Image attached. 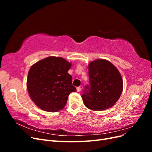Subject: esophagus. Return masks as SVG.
Returning <instances> with one entry per match:
<instances>
[{"mask_svg":"<svg viewBox=\"0 0 152 152\" xmlns=\"http://www.w3.org/2000/svg\"><path fill=\"white\" fill-rule=\"evenodd\" d=\"M81 91V87H77V92H80Z\"/></svg>","mask_w":152,"mask_h":152,"instance_id":"esophagus-1","label":"esophagus"}]
</instances>
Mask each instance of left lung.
Here are the masks:
<instances>
[{"label":"left lung","instance_id":"left-lung-1","mask_svg":"<svg viewBox=\"0 0 152 152\" xmlns=\"http://www.w3.org/2000/svg\"><path fill=\"white\" fill-rule=\"evenodd\" d=\"M89 86L82 95L87 108L94 111L105 110L115 104L123 90L120 72L106 59H96L89 64Z\"/></svg>","mask_w":152,"mask_h":152}]
</instances>
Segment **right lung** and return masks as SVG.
Masks as SVG:
<instances>
[{
	"instance_id": "add662e5",
	"label": "right lung",
	"mask_w": 152,
	"mask_h": 152,
	"mask_svg": "<svg viewBox=\"0 0 152 152\" xmlns=\"http://www.w3.org/2000/svg\"><path fill=\"white\" fill-rule=\"evenodd\" d=\"M71 65L63 58L49 56L31 66L27 77V90L40 109L50 112L62 110L69 94L76 92L68 73Z\"/></svg>"
}]
</instances>
